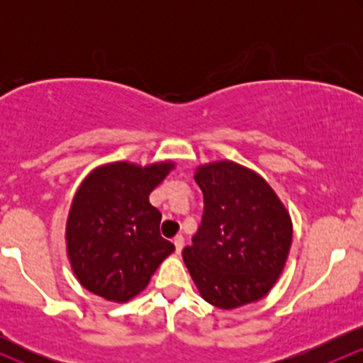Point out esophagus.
I'll use <instances>...</instances> for the list:
<instances>
[{
  "label": "esophagus",
  "mask_w": 363,
  "mask_h": 363,
  "mask_svg": "<svg viewBox=\"0 0 363 363\" xmlns=\"http://www.w3.org/2000/svg\"><path fill=\"white\" fill-rule=\"evenodd\" d=\"M174 245H176V252L181 254L182 247H184V237H182V235L174 237Z\"/></svg>",
  "instance_id": "1"
}]
</instances>
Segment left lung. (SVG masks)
Wrapping results in <instances>:
<instances>
[{"mask_svg": "<svg viewBox=\"0 0 363 363\" xmlns=\"http://www.w3.org/2000/svg\"><path fill=\"white\" fill-rule=\"evenodd\" d=\"M194 181L205 208L182 257L199 294L227 311L259 301L289 257V211L259 174L235 162L201 165Z\"/></svg>", "mask_w": 363, "mask_h": 363, "instance_id": "obj_1", "label": "left lung"}]
</instances>
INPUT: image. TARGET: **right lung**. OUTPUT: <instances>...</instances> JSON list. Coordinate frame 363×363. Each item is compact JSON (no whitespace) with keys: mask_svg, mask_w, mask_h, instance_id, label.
<instances>
[{"mask_svg":"<svg viewBox=\"0 0 363 363\" xmlns=\"http://www.w3.org/2000/svg\"><path fill=\"white\" fill-rule=\"evenodd\" d=\"M172 169V162L147 167L114 162L91 170L78 187L66 222V247L74 277L91 294L131 301L174 252L158 230L160 211L148 201Z\"/></svg>","mask_w":363,"mask_h":363,"instance_id":"obj_1","label":"right lung"}]
</instances>
